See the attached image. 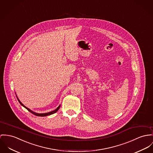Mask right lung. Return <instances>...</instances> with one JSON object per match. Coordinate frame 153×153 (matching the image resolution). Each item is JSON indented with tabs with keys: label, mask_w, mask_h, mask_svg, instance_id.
Masks as SVG:
<instances>
[{
	"label": "right lung",
	"mask_w": 153,
	"mask_h": 153,
	"mask_svg": "<svg viewBox=\"0 0 153 153\" xmlns=\"http://www.w3.org/2000/svg\"><path fill=\"white\" fill-rule=\"evenodd\" d=\"M16 97H17V100H18V101H19V102H20V104L24 106L25 108H26L29 112H30L31 113H32L33 114H34V115H35L36 116H38V117H46V116H48V115H52V114H55V112H56L58 110H59V108L60 107V105L56 109H55L54 111H51V112H47V113H42V114H39V113H36V112H34V111H31V109H30L29 108H28L27 107H26L25 106L23 105V104H22V102L19 100V99L18 98V97H17V95H16Z\"/></svg>",
	"instance_id": "obj_1"
}]
</instances>
